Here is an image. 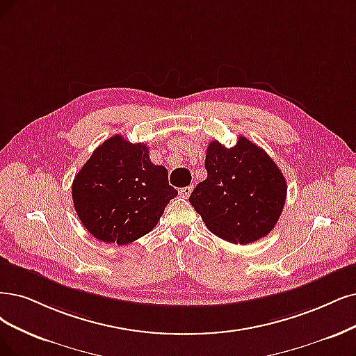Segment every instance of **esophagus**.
I'll list each match as a JSON object with an SVG mask.
<instances>
[{
	"label": "esophagus",
	"instance_id": "34e87169",
	"mask_svg": "<svg viewBox=\"0 0 356 356\" xmlns=\"http://www.w3.org/2000/svg\"><path fill=\"white\" fill-rule=\"evenodd\" d=\"M192 186H186V188H181L180 189V195L183 196V198H189V195L192 193Z\"/></svg>",
	"mask_w": 356,
	"mask_h": 356
}]
</instances>
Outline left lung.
Listing matches in <instances>:
<instances>
[{
  "label": "left lung",
  "mask_w": 356,
  "mask_h": 356,
  "mask_svg": "<svg viewBox=\"0 0 356 356\" xmlns=\"http://www.w3.org/2000/svg\"><path fill=\"white\" fill-rule=\"evenodd\" d=\"M207 179L196 185L189 202L209 232L220 239L248 245L267 236L286 202V179L271 156L239 136L234 147L209 142Z\"/></svg>",
  "instance_id": "left-lung-1"
}]
</instances>
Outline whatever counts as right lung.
Segmentation results:
<instances>
[{
	"instance_id": "1",
	"label": "right lung",
	"mask_w": 356,
	"mask_h": 356,
	"mask_svg": "<svg viewBox=\"0 0 356 356\" xmlns=\"http://www.w3.org/2000/svg\"><path fill=\"white\" fill-rule=\"evenodd\" d=\"M73 205L86 230L105 243L127 245L149 233L177 196L167 168L145 143L115 135L101 143L74 176Z\"/></svg>"
}]
</instances>
